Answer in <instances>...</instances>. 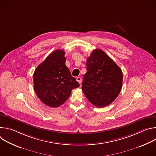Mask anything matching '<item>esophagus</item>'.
I'll list each match as a JSON object with an SVG mask.
<instances>
[{"instance_id": "obj_1", "label": "esophagus", "mask_w": 156, "mask_h": 156, "mask_svg": "<svg viewBox=\"0 0 156 156\" xmlns=\"http://www.w3.org/2000/svg\"><path fill=\"white\" fill-rule=\"evenodd\" d=\"M76 81L80 83V84H81V77H77L76 78Z\"/></svg>"}]
</instances>
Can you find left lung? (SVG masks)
Returning a JSON list of instances; mask_svg holds the SVG:
<instances>
[{"label": "left lung", "instance_id": "8db88e82", "mask_svg": "<svg viewBox=\"0 0 156 156\" xmlns=\"http://www.w3.org/2000/svg\"><path fill=\"white\" fill-rule=\"evenodd\" d=\"M82 90L91 104L102 108L112 103L120 94L123 73L119 66L103 51H93L86 61Z\"/></svg>", "mask_w": 156, "mask_h": 156}]
</instances>
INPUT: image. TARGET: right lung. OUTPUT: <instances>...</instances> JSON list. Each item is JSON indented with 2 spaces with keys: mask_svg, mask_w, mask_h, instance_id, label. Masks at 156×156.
I'll return each mask as SVG.
<instances>
[{
  "mask_svg": "<svg viewBox=\"0 0 156 156\" xmlns=\"http://www.w3.org/2000/svg\"><path fill=\"white\" fill-rule=\"evenodd\" d=\"M65 51L56 50L38 65L33 75L34 90L46 105L58 107L80 86L65 65Z\"/></svg>",
  "mask_w": 156,
  "mask_h": 156,
  "instance_id": "obj_1",
  "label": "right lung"
}]
</instances>
